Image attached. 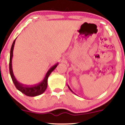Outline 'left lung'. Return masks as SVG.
Wrapping results in <instances>:
<instances>
[{"label":"left lung","mask_w":125,"mask_h":125,"mask_svg":"<svg viewBox=\"0 0 125 125\" xmlns=\"http://www.w3.org/2000/svg\"><path fill=\"white\" fill-rule=\"evenodd\" d=\"M68 88H69V89H70V90H71V91H72V90H71V89L69 88V86H68Z\"/></svg>","instance_id":"obj_1"}]
</instances>
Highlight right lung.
I'll list each match as a JSON object with an SVG mask.
<instances>
[{"mask_svg":"<svg viewBox=\"0 0 125 125\" xmlns=\"http://www.w3.org/2000/svg\"><path fill=\"white\" fill-rule=\"evenodd\" d=\"M16 40V39H15ZM15 40L13 41L12 45L11 46V51H10V75H11V78L12 80V81L13 83H14L15 87L18 90H19L24 94L25 95H27L29 97H35L37 96V95L42 94L45 92L46 89L47 88L48 85V78L52 72H53L54 70V69L57 67L59 63L54 65L53 66H52L50 69L48 70V71L47 72V73H46L45 77L44 78V79L42 80V81L40 83H37V84L34 85H26L22 84V83H19L17 81V80L15 78L13 73L12 71V58L13 57V47H14Z\"/></svg>","mask_w":125,"mask_h":125,"instance_id":"add662e5","label":"right lung"}]
</instances>
